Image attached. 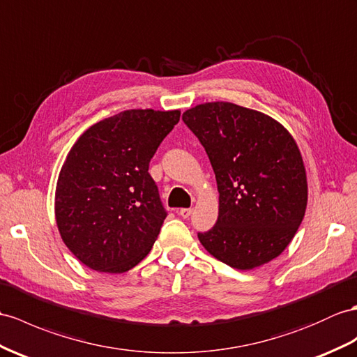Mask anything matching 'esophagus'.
<instances>
[{
    "instance_id": "34e87169",
    "label": "esophagus",
    "mask_w": 357,
    "mask_h": 357,
    "mask_svg": "<svg viewBox=\"0 0 357 357\" xmlns=\"http://www.w3.org/2000/svg\"><path fill=\"white\" fill-rule=\"evenodd\" d=\"M178 215L181 216V218H189V216L190 215H192V208H190V207H183V208H180V211H178Z\"/></svg>"
}]
</instances>
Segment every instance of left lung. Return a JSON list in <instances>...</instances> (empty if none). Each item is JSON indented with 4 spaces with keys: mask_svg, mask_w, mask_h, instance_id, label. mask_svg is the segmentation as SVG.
<instances>
[{
    "mask_svg": "<svg viewBox=\"0 0 357 357\" xmlns=\"http://www.w3.org/2000/svg\"><path fill=\"white\" fill-rule=\"evenodd\" d=\"M185 124L208 155L220 192L218 221L198 233L215 259L248 271L280 256L307 206V177L292 135L265 113L227 101L197 104Z\"/></svg>",
    "mask_w": 357,
    "mask_h": 357,
    "instance_id": "left-lung-1",
    "label": "left lung"
}]
</instances>
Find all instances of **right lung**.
Returning <instances> with one entry per match:
<instances>
[{
    "label": "right lung",
    "mask_w": 357,
    "mask_h": 357,
    "mask_svg": "<svg viewBox=\"0 0 357 357\" xmlns=\"http://www.w3.org/2000/svg\"><path fill=\"white\" fill-rule=\"evenodd\" d=\"M180 110L130 109L77 139L60 168L54 215L60 238L83 265L121 274L150 253L167 212L149 174Z\"/></svg>",
    "instance_id": "right-lung-1"
}]
</instances>
